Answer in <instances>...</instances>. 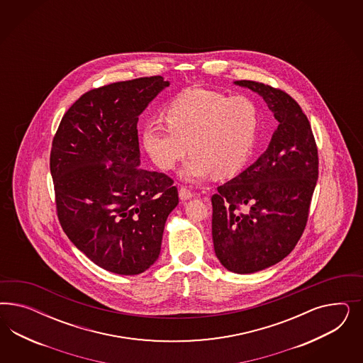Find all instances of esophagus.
I'll return each instance as SVG.
<instances>
[{
    "label": "esophagus",
    "instance_id": "34e87169",
    "mask_svg": "<svg viewBox=\"0 0 363 363\" xmlns=\"http://www.w3.org/2000/svg\"><path fill=\"white\" fill-rule=\"evenodd\" d=\"M193 197H194V194L187 187L181 186V189H179V198H181V201H187V199Z\"/></svg>",
    "mask_w": 363,
    "mask_h": 363
}]
</instances>
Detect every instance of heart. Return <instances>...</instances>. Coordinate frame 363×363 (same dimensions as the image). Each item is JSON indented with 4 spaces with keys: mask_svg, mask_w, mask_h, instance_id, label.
<instances>
[{
    "mask_svg": "<svg viewBox=\"0 0 363 363\" xmlns=\"http://www.w3.org/2000/svg\"><path fill=\"white\" fill-rule=\"evenodd\" d=\"M167 126L149 125L143 133L146 153L162 170H172L186 155L179 176L198 182L214 174L230 178L240 173L253 154L259 111L246 96L191 89L166 110Z\"/></svg>",
    "mask_w": 363,
    "mask_h": 363,
    "instance_id": "1",
    "label": "heart"
}]
</instances>
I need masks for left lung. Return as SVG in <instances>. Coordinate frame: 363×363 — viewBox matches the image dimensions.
Instances as JSON below:
<instances>
[{
	"label": "left lung",
	"mask_w": 363,
	"mask_h": 363,
	"mask_svg": "<svg viewBox=\"0 0 363 363\" xmlns=\"http://www.w3.org/2000/svg\"><path fill=\"white\" fill-rule=\"evenodd\" d=\"M234 84L258 93L279 122L253 165L211 197L217 258L233 273L250 274L282 261L299 241L318 179V150L296 99L262 82Z\"/></svg>",
	"instance_id": "left-lung-1"
}]
</instances>
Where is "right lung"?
<instances>
[{
    "instance_id": "add662e5",
    "label": "right lung",
    "mask_w": 363,
    "mask_h": 363,
    "mask_svg": "<svg viewBox=\"0 0 363 363\" xmlns=\"http://www.w3.org/2000/svg\"><path fill=\"white\" fill-rule=\"evenodd\" d=\"M169 85L153 76L93 89L66 111L52 143L60 223L78 250L116 274H140L157 261L178 205L170 177L140 169L138 116Z\"/></svg>"
}]
</instances>
